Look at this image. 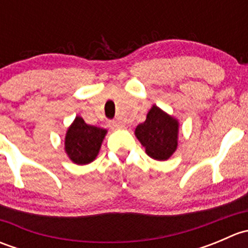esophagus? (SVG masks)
I'll return each instance as SVG.
<instances>
[{
    "label": "esophagus",
    "instance_id": "1",
    "mask_svg": "<svg viewBox=\"0 0 248 248\" xmlns=\"http://www.w3.org/2000/svg\"><path fill=\"white\" fill-rule=\"evenodd\" d=\"M110 127L111 128H124V124L119 120H114V121H110Z\"/></svg>",
    "mask_w": 248,
    "mask_h": 248
}]
</instances>
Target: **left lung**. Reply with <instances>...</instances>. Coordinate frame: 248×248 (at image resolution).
<instances>
[{
  "label": "left lung",
  "mask_w": 248,
  "mask_h": 248,
  "mask_svg": "<svg viewBox=\"0 0 248 248\" xmlns=\"http://www.w3.org/2000/svg\"><path fill=\"white\" fill-rule=\"evenodd\" d=\"M179 122L176 119L154 106L146 120L137 126L136 137L151 158L167 161L177 149Z\"/></svg>",
  "instance_id": "1"
}]
</instances>
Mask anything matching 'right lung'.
I'll list each match as a JSON object with an SVG mask.
<instances>
[{
	"label": "right lung",
	"instance_id": "right-lung-1",
	"mask_svg": "<svg viewBox=\"0 0 248 248\" xmlns=\"http://www.w3.org/2000/svg\"><path fill=\"white\" fill-rule=\"evenodd\" d=\"M107 129L87 124L82 117L77 116L67 129L64 150L76 164H89L98 155Z\"/></svg>",
	"mask_w": 248,
	"mask_h": 248
}]
</instances>
